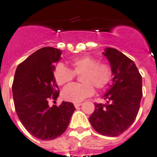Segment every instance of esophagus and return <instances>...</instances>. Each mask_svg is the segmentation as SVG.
<instances>
[{
	"mask_svg": "<svg viewBox=\"0 0 157 157\" xmlns=\"http://www.w3.org/2000/svg\"><path fill=\"white\" fill-rule=\"evenodd\" d=\"M81 105H82L81 102H75V104H74V105H75V108H78V107H79Z\"/></svg>",
	"mask_w": 157,
	"mask_h": 157,
	"instance_id": "34e87169",
	"label": "esophagus"
}]
</instances>
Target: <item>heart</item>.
I'll use <instances>...</instances> for the list:
<instances>
[{
    "label": "heart",
    "mask_w": 157,
    "mask_h": 157,
    "mask_svg": "<svg viewBox=\"0 0 157 157\" xmlns=\"http://www.w3.org/2000/svg\"><path fill=\"white\" fill-rule=\"evenodd\" d=\"M71 70L62 63L56 66L54 78L56 83L63 86L69 83L75 78V75H82L81 84L73 83L66 86L62 91V98L67 101L80 102L94 92V86L102 89L109 83L112 72L109 66L98 63L92 56H84L75 58L70 62Z\"/></svg>",
    "instance_id": "b5f03b06"
}]
</instances>
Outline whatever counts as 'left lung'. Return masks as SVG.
Returning a JSON list of instances; mask_svg holds the SVG:
<instances>
[{
    "label": "left lung",
    "mask_w": 157,
    "mask_h": 157,
    "mask_svg": "<svg viewBox=\"0 0 157 157\" xmlns=\"http://www.w3.org/2000/svg\"><path fill=\"white\" fill-rule=\"evenodd\" d=\"M110 64L112 84L103 95L105 104H94L89 121L100 134L116 136L127 130L136 119L142 98V78L136 64L112 48L102 52Z\"/></svg>",
    "instance_id": "obj_1"
}]
</instances>
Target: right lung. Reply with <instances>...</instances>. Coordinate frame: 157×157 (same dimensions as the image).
<instances>
[{"label":"right lung","mask_w":157,"mask_h":157,"mask_svg":"<svg viewBox=\"0 0 157 157\" xmlns=\"http://www.w3.org/2000/svg\"><path fill=\"white\" fill-rule=\"evenodd\" d=\"M61 54L55 48L39 49L15 73L12 90L16 112L25 128L40 140H53L62 135L75 110L73 103L67 101L59 106L48 105L49 98L57 99L59 95L53 72Z\"/></svg>","instance_id":"add662e5"}]
</instances>
